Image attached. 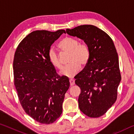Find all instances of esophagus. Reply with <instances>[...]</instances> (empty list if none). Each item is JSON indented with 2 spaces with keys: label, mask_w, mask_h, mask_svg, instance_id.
<instances>
[{
  "label": "esophagus",
  "mask_w": 134,
  "mask_h": 134,
  "mask_svg": "<svg viewBox=\"0 0 134 134\" xmlns=\"http://www.w3.org/2000/svg\"><path fill=\"white\" fill-rule=\"evenodd\" d=\"M70 85L71 86H73L74 84H75V81H74V80L73 79H70Z\"/></svg>",
  "instance_id": "obj_1"
}]
</instances>
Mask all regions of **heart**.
<instances>
[{
  "label": "heart",
  "instance_id": "heart-1",
  "mask_svg": "<svg viewBox=\"0 0 134 134\" xmlns=\"http://www.w3.org/2000/svg\"><path fill=\"white\" fill-rule=\"evenodd\" d=\"M61 50L70 54L69 64L65 66L62 71L63 76L71 77L76 75L80 70L81 64L86 65L89 62L90 51L89 47L86 44H79L78 40L71 37H65L58 44ZM48 59L53 66L58 70H62L63 64L57 53L54 48L48 52Z\"/></svg>",
  "mask_w": 134,
  "mask_h": 134
}]
</instances>
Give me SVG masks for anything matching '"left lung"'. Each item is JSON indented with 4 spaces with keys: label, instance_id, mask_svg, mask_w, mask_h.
<instances>
[{
    "label": "left lung",
    "instance_id": "left-lung-1",
    "mask_svg": "<svg viewBox=\"0 0 134 134\" xmlns=\"http://www.w3.org/2000/svg\"><path fill=\"white\" fill-rule=\"evenodd\" d=\"M66 32L83 40L90 51L89 62L75 78L81 89L79 107L89 117L102 116L116 101L121 80L115 45L105 32L92 25L67 29Z\"/></svg>",
    "mask_w": 134,
    "mask_h": 134
}]
</instances>
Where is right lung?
<instances>
[{
  "label": "right lung",
  "mask_w": 134,
  "mask_h": 134,
  "mask_svg": "<svg viewBox=\"0 0 134 134\" xmlns=\"http://www.w3.org/2000/svg\"><path fill=\"white\" fill-rule=\"evenodd\" d=\"M65 30H41L29 34L19 43L13 60L14 85L22 108L40 123L49 124L62 113L69 79L58 76L48 59L51 45Z\"/></svg>",
  "instance_id": "right-lung-1"
}]
</instances>
